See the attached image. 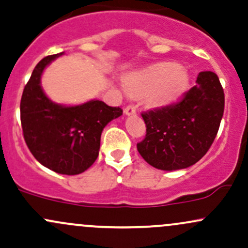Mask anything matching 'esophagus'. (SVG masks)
<instances>
[{
	"label": "esophagus",
	"mask_w": 248,
	"mask_h": 248,
	"mask_svg": "<svg viewBox=\"0 0 248 248\" xmlns=\"http://www.w3.org/2000/svg\"><path fill=\"white\" fill-rule=\"evenodd\" d=\"M125 114L127 116H132V114H136V106L135 105H127L124 110Z\"/></svg>",
	"instance_id": "1"
}]
</instances>
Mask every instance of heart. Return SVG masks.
Listing matches in <instances>:
<instances>
[{
	"mask_svg": "<svg viewBox=\"0 0 248 248\" xmlns=\"http://www.w3.org/2000/svg\"><path fill=\"white\" fill-rule=\"evenodd\" d=\"M190 86V76L185 67L171 62H161L132 72L124 79L130 94L143 95L150 108H163L177 102Z\"/></svg>",
	"mask_w": 248,
	"mask_h": 248,
	"instance_id": "b5f03b06",
	"label": "heart"
}]
</instances>
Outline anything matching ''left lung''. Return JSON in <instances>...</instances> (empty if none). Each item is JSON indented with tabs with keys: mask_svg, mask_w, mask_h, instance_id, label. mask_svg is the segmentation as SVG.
Masks as SVG:
<instances>
[{
	"mask_svg": "<svg viewBox=\"0 0 248 248\" xmlns=\"http://www.w3.org/2000/svg\"><path fill=\"white\" fill-rule=\"evenodd\" d=\"M225 94L214 72H200L196 85L176 104L143 112L145 138L140 156L161 170L185 169L200 161L217 137Z\"/></svg>",
	"mask_w": 248,
	"mask_h": 248,
	"instance_id": "left-lung-1",
	"label": "left lung"
}]
</instances>
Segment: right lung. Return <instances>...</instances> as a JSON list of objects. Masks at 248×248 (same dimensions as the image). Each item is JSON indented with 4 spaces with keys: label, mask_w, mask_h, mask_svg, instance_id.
<instances>
[{
    "label": "right lung",
    "mask_w": 248,
    "mask_h": 248,
    "mask_svg": "<svg viewBox=\"0 0 248 248\" xmlns=\"http://www.w3.org/2000/svg\"><path fill=\"white\" fill-rule=\"evenodd\" d=\"M62 54L48 55L34 68L21 98V125L26 144L42 166L58 174L78 175L94 163L104 127L123 110L97 99L76 106L53 103L42 90L41 76Z\"/></svg>",
    "instance_id": "1"
}]
</instances>
